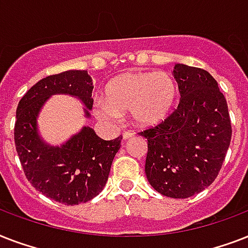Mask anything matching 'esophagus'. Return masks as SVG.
<instances>
[{
    "mask_svg": "<svg viewBox=\"0 0 248 248\" xmlns=\"http://www.w3.org/2000/svg\"><path fill=\"white\" fill-rule=\"evenodd\" d=\"M134 135H135V132L130 131V130H126V131H124V134H122V136H124V140L130 139V138H132Z\"/></svg>",
    "mask_w": 248,
    "mask_h": 248,
    "instance_id": "esophagus-1",
    "label": "esophagus"
}]
</instances>
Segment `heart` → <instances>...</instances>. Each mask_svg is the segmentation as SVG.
Returning a JSON list of instances; mask_svg holds the SVG:
<instances>
[{"label": "heart", "mask_w": 248, "mask_h": 248, "mask_svg": "<svg viewBox=\"0 0 248 248\" xmlns=\"http://www.w3.org/2000/svg\"><path fill=\"white\" fill-rule=\"evenodd\" d=\"M177 97V85L167 72H134L118 76L107 85L104 103L93 113L100 120H112L128 113L141 127L161 124L169 117Z\"/></svg>", "instance_id": "1"}]
</instances>
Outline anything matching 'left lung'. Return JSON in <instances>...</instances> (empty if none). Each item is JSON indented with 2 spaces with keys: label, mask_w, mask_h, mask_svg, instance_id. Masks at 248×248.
<instances>
[{
  "label": "left lung",
  "mask_w": 248,
  "mask_h": 248,
  "mask_svg": "<svg viewBox=\"0 0 248 248\" xmlns=\"http://www.w3.org/2000/svg\"><path fill=\"white\" fill-rule=\"evenodd\" d=\"M181 99L163 122L139 134L148 140L145 173L163 196L188 198L214 183L232 139L224 93L216 79L201 68L176 64Z\"/></svg>",
  "instance_id": "1"
}]
</instances>
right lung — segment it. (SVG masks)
<instances>
[{
	"label": "right lung",
	"instance_id": "add662e5",
	"mask_svg": "<svg viewBox=\"0 0 248 248\" xmlns=\"http://www.w3.org/2000/svg\"><path fill=\"white\" fill-rule=\"evenodd\" d=\"M93 89L87 71L63 72L38 81L17 104L14 140L25 177L33 188L60 203H85L103 190L122 136L103 140L93 128L83 127L62 147H48L38 138L36 118L54 93L79 97L89 116Z\"/></svg>",
	"mask_w": 248,
	"mask_h": 248
}]
</instances>
